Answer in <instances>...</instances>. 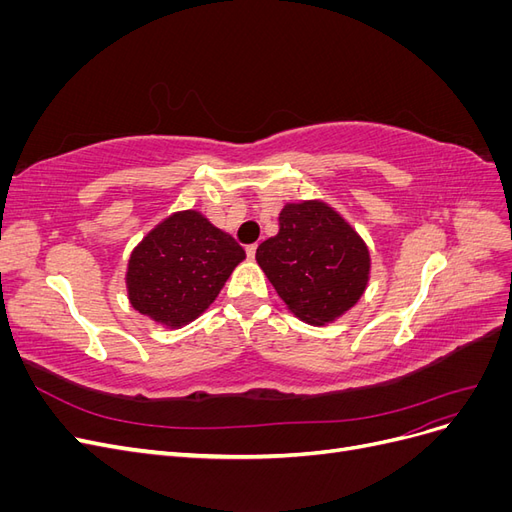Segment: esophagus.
<instances>
[{
  "label": "esophagus",
  "instance_id": "1",
  "mask_svg": "<svg viewBox=\"0 0 512 512\" xmlns=\"http://www.w3.org/2000/svg\"><path fill=\"white\" fill-rule=\"evenodd\" d=\"M245 254H247V258H254V256H256V243L247 245V247H245Z\"/></svg>",
  "mask_w": 512,
  "mask_h": 512
}]
</instances>
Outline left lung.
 Instances as JSON below:
<instances>
[{
	"label": "left lung",
	"instance_id": "left-lung-1",
	"mask_svg": "<svg viewBox=\"0 0 512 512\" xmlns=\"http://www.w3.org/2000/svg\"><path fill=\"white\" fill-rule=\"evenodd\" d=\"M277 235L262 241L256 262L290 314L324 327L352 309L369 284V247L324 200L286 203Z\"/></svg>",
	"mask_w": 512,
	"mask_h": 512
}]
</instances>
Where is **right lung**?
Instances as JSON below:
<instances>
[{
  "instance_id": "add662e5",
  "label": "right lung",
  "mask_w": 512,
  "mask_h": 512,
  "mask_svg": "<svg viewBox=\"0 0 512 512\" xmlns=\"http://www.w3.org/2000/svg\"><path fill=\"white\" fill-rule=\"evenodd\" d=\"M243 258V247L203 213L175 211L132 250L128 301L160 327L181 329L207 312Z\"/></svg>"
}]
</instances>
